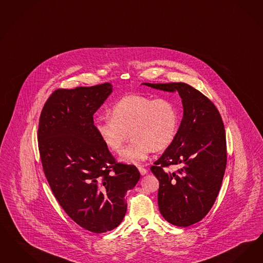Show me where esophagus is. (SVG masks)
Masks as SVG:
<instances>
[{
	"instance_id": "obj_1",
	"label": "esophagus",
	"mask_w": 263,
	"mask_h": 263,
	"mask_svg": "<svg viewBox=\"0 0 263 263\" xmlns=\"http://www.w3.org/2000/svg\"><path fill=\"white\" fill-rule=\"evenodd\" d=\"M138 169H139V171H140V173H141V175L142 176H144V175H146L147 173V170L146 168H144L143 166H139L138 167Z\"/></svg>"
}]
</instances>
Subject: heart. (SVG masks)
<instances>
[{
	"instance_id": "b5f03b06",
	"label": "heart",
	"mask_w": 263,
	"mask_h": 263,
	"mask_svg": "<svg viewBox=\"0 0 263 263\" xmlns=\"http://www.w3.org/2000/svg\"><path fill=\"white\" fill-rule=\"evenodd\" d=\"M110 117L95 122V130L107 149L119 154L128 137L130 144L119 160L127 164H139L148 154L161 152L171 146L178 132L179 109L167 98L155 99L144 95H127L116 102Z\"/></svg>"
}]
</instances>
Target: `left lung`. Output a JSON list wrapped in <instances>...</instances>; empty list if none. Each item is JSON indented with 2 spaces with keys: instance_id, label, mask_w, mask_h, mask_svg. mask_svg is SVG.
I'll return each instance as SVG.
<instances>
[{
  "instance_id": "obj_1",
  "label": "left lung",
  "mask_w": 263,
  "mask_h": 263,
  "mask_svg": "<svg viewBox=\"0 0 263 263\" xmlns=\"http://www.w3.org/2000/svg\"><path fill=\"white\" fill-rule=\"evenodd\" d=\"M178 92L183 105L175 140L151 170L159 181L158 209L169 223L187 227L201 220L212 208L226 168V137L220 114L210 100L186 83L152 84ZM179 165L176 173L163 169Z\"/></svg>"
}]
</instances>
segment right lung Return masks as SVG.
Here are the masks:
<instances>
[{"instance_id":"right-lung-1","label":"right lung","mask_w":263,"mask_h":263,"mask_svg":"<svg viewBox=\"0 0 263 263\" xmlns=\"http://www.w3.org/2000/svg\"><path fill=\"white\" fill-rule=\"evenodd\" d=\"M111 93L109 83L59 89L39 119L38 146L52 192L74 222L94 233L121 223L127 191L140 179L134 165L116 163L95 130L93 116Z\"/></svg>"}]
</instances>
